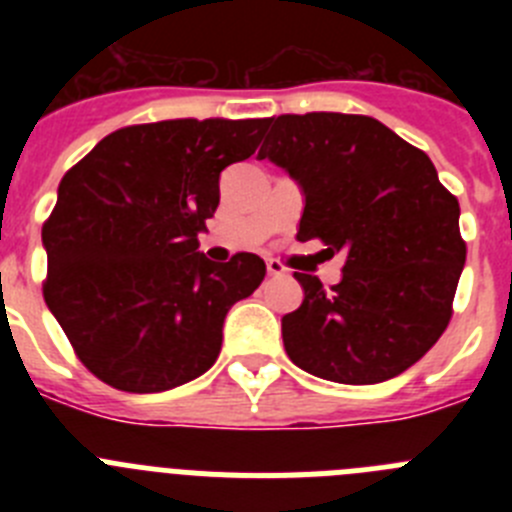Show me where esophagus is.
Returning <instances> with one entry per match:
<instances>
[{"mask_svg": "<svg viewBox=\"0 0 512 512\" xmlns=\"http://www.w3.org/2000/svg\"><path fill=\"white\" fill-rule=\"evenodd\" d=\"M266 271H269V277H284V274H287V269L274 259L266 261Z\"/></svg>", "mask_w": 512, "mask_h": 512, "instance_id": "34e87169", "label": "esophagus"}]
</instances>
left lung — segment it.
Instances as JSON below:
<instances>
[{
    "label": "left lung",
    "instance_id": "1",
    "mask_svg": "<svg viewBox=\"0 0 512 512\" xmlns=\"http://www.w3.org/2000/svg\"><path fill=\"white\" fill-rule=\"evenodd\" d=\"M259 158L302 189L297 238L341 251V282L295 271L305 300L282 318L287 356L338 384H377L423 359L451 320L467 246L459 202L431 158L374 117L266 120Z\"/></svg>",
    "mask_w": 512,
    "mask_h": 512
}]
</instances>
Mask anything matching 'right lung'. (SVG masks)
I'll use <instances>...</instances> for the list:
<instances>
[{
  "mask_svg": "<svg viewBox=\"0 0 512 512\" xmlns=\"http://www.w3.org/2000/svg\"><path fill=\"white\" fill-rule=\"evenodd\" d=\"M266 120H164L102 138L58 184L43 225V297L94 377L135 395L205 374L230 307L264 282L256 253L215 264L197 235L220 174L246 161Z\"/></svg>",
  "mask_w": 512,
  "mask_h": 512,
  "instance_id": "obj_1",
  "label": "right lung"
}]
</instances>
